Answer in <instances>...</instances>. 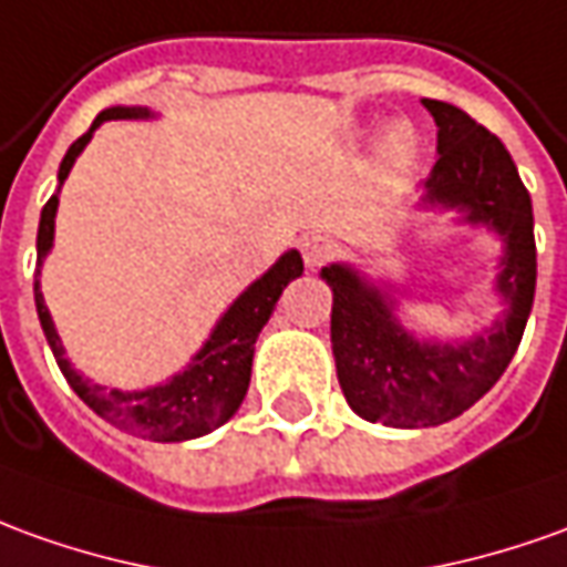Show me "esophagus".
<instances>
[{
    "instance_id": "obj_1",
    "label": "esophagus",
    "mask_w": 567,
    "mask_h": 567,
    "mask_svg": "<svg viewBox=\"0 0 567 567\" xmlns=\"http://www.w3.org/2000/svg\"><path fill=\"white\" fill-rule=\"evenodd\" d=\"M336 252V244L327 237V234H311L302 240V259H306L308 268H321L323 261L330 259Z\"/></svg>"
}]
</instances>
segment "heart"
Masks as SVG:
<instances>
[{
  "label": "heart",
  "instance_id": "1",
  "mask_svg": "<svg viewBox=\"0 0 567 567\" xmlns=\"http://www.w3.org/2000/svg\"><path fill=\"white\" fill-rule=\"evenodd\" d=\"M385 154H389L392 163H408L410 154H413V135H410L408 128H392V132H389Z\"/></svg>",
  "mask_w": 567,
  "mask_h": 567
}]
</instances>
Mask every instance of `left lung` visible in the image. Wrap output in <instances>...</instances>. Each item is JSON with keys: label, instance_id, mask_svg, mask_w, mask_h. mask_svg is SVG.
<instances>
[{"label": "left lung", "instance_id": "left-lung-1", "mask_svg": "<svg viewBox=\"0 0 567 567\" xmlns=\"http://www.w3.org/2000/svg\"><path fill=\"white\" fill-rule=\"evenodd\" d=\"M423 104L439 126V163L425 182V200L460 206L470 221L503 234L506 259L497 287L509 299V315L472 342L429 346L404 333L389 302L349 268H323L333 290L330 339L346 401L358 416L395 429L447 423L485 395L522 342L537 284L530 194L509 151L454 104L432 97Z\"/></svg>", "mask_w": 567, "mask_h": 567}]
</instances>
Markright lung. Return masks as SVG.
Here are the masks:
<instances>
[{
    "label": "right lung",
    "mask_w": 567,
    "mask_h": 567,
    "mask_svg": "<svg viewBox=\"0 0 567 567\" xmlns=\"http://www.w3.org/2000/svg\"><path fill=\"white\" fill-rule=\"evenodd\" d=\"M123 116H147V111H142V107H111V111L97 113L92 128L70 144V151L61 159V169H58V182L61 185L68 178L73 159L80 157V151L92 138V132L104 120H123ZM54 213H58V194H52L49 203L42 206L37 234V265H42L49 246H52ZM299 275H302V256L296 249H290L287 256H280V261L268 275L256 280L228 308V315L218 321L216 333L209 336V342L194 358V364L187 367L185 373H178L172 382H166V385L147 389V392H116V389H101V385H92L89 380H82L80 373L70 367L68 358H64L61 339L54 333L49 308H45L42 292H39V280H33V296H37L39 323H42V333H45L49 346H52L54 361L61 367V373L68 377L70 389L89 408L101 413L104 420H111L113 425H120L126 432H135L142 439L187 441L200 439L206 432H213L216 425L228 423L234 416V410L240 408L246 389H249L256 339H259L261 327L271 318L284 287Z\"/></svg>",
    "instance_id": "add662e5"
}]
</instances>
